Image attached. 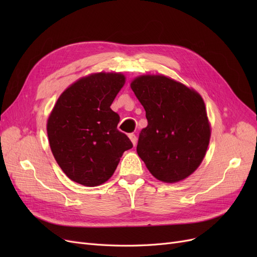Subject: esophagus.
<instances>
[{"mask_svg":"<svg viewBox=\"0 0 257 257\" xmlns=\"http://www.w3.org/2000/svg\"><path fill=\"white\" fill-rule=\"evenodd\" d=\"M128 137H130V139H131L132 144H133V146L135 147L136 144H137V137H136V135H135V134H130Z\"/></svg>","mask_w":257,"mask_h":257,"instance_id":"esophagus-1","label":"esophagus"}]
</instances>
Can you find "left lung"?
<instances>
[{
	"label": "left lung",
	"instance_id": "1",
	"mask_svg": "<svg viewBox=\"0 0 257 257\" xmlns=\"http://www.w3.org/2000/svg\"><path fill=\"white\" fill-rule=\"evenodd\" d=\"M131 89L148 120L138 139L139 158L158 180H184L201 164L211 136L203 97L162 74L137 76Z\"/></svg>",
	"mask_w": 257,
	"mask_h": 257
}]
</instances>
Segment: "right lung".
I'll use <instances>...</instances> for the list:
<instances>
[{
  "label": "right lung",
  "mask_w": 257,
  "mask_h": 257,
  "mask_svg": "<svg viewBox=\"0 0 257 257\" xmlns=\"http://www.w3.org/2000/svg\"><path fill=\"white\" fill-rule=\"evenodd\" d=\"M122 73H93L66 88L47 120L51 152L63 173L84 186L109 180L124 151L131 149L128 137L116 128L118 113L111 104L125 83Z\"/></svg>",
  "instance_id": "right-lung-1"
}]
</instances>
